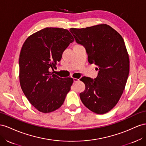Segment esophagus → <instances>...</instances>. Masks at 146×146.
I'll list each match as a JSON object with an SVG mask.
<instances>
[{
	"label": "esophagus",
	"mask_w": 146,
	"mask_h": 146,
	"mask_svg": "<svg viewBox=\"0 0 146 146\" xmlns=\"http://www.w3.org/2000/svg\"><path fill=\"white\" fill-rule=\"evenodd\" d=\"M79 79H78V78H73V81H74V82H78L79 81Z\"/></svg>",
	"instance_id": "esophagus-1"
}]
</instances>
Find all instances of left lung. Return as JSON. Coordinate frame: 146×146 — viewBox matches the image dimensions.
Masks as SVG:
<instances>
[{
  "instance_id": "1",
  "label": "left lung",
  "mask_w": 146,
  "mask_h": 146,
  "mask_svg": "<svg viewBox=\"0 0 146 146\" xmlns=\"http://www.w3.org/2000/svg\"><path fill=\"white\" fill-rule=\"evenodd\" d=\"M76 43L84 46L90 64L98 66L95 79L82 77L86 89L82 103L98 114L111 111L123 94L130 70L128 54L122 36L105 24L86 28H71Z\"/></svg>"
}]
</instances>
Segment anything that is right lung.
Instances as JSON below:
<instances>
[{
  "label": "right lung",
  "mask_w": 146,
  "mask_h": 146,
  "mask_svg": "<svg viewBox=\"0 0 146 146\" xmlns=\"http://www.w3.org/2000/svg\"><path fill=\"white\" fill-rule=\"evenodd\" d=\"M74 41L62 28L46 27L25 41L20 52L19 82L32 105L43 113L59 108L71 89L72 78H62L50 72L56 68L62 53Z\"/></svg>",
  "instance_id": "add662e5"
}]
</instances>
